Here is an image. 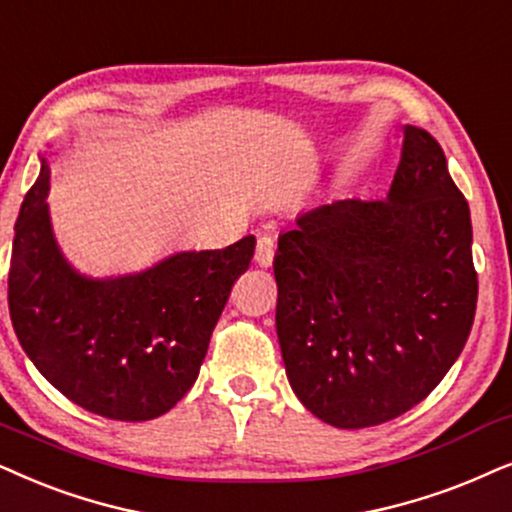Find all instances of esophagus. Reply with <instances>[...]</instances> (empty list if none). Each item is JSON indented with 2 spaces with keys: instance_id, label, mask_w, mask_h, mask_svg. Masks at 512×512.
<instances>
[{
  "instance_id": "1",
  "label": "esophagus",
  "mask_w": 512,
  "mask_h": 512,
  "mask_svg": "<svg viewBox=\"0 0 512 512\" xmlns=\"http://www.w3.org/2000/svg\"><path fill=\"white\" fill-rule=\"evenodd\" d=\"M275 249H277V244H275V240H272L270 235L258 237L256 263L261 265V268H268V265H272V258H275Z\"/></svg>"
}]
</instances>
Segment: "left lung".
<instances>
[{
	"label": "left lung",
	"instance_id": "1",
	"mask_svg": "<svg viewBox=\"0 0 512 512\" xmlns=\"http://www.w3.org/2000/svg\"><path fill=\"white\" fill-rule=\"evenodd\" d=\"M272 268L289 383L329 426L369 428L416 407L473 329L470 209L440 143L416 126H404L386 199L298 216Z\"/></svg>",
	"mask_w": 512,
	"mask_h": 512
}]
</instances>
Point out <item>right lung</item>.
Returning <instances> with one entry per match:
<instances>
[{"instance_id": "obj_1", "label": "right lung", "mask_w": 512, "mask_h": 512, "mask_svg": "<svg viewBox=\"0 0 512 512\" xmlns=\"http://www.w3.org/2000/svg\"><path fill=\"white\" fill-rule=\"evenodd\" d=\"M49 164L23 199L9 270V313L53 388L112 421H150L197 381L232 284L256 237L181 251L136 275L89 280L65 261L49 221Z\"/></svg>"}]
</instances>
